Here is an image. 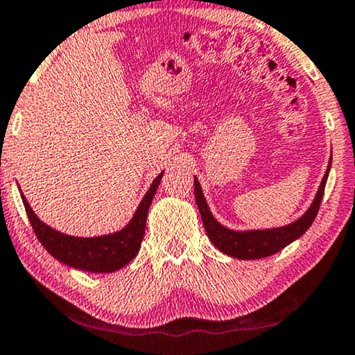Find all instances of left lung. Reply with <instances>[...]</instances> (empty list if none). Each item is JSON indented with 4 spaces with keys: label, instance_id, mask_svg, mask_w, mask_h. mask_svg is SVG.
Segmentation results:
<instances>
[{
    "label": "left lung",
    "instance_id": "left-lung-1",
    "mask_svg": "<svg viewBox=\"0 0 355 355\" xmlns=\"http://www.w3.org/2000/svg\"><path fill=\"white\" fill-rule=\"evenodd\" d=\"M331 169V157H329V163L324 176L320 182V187L315 198L312 200V205L307 208V211L297 220L289 223L286 226L279 227H268V230H231L213 216V213L208 207L207 198L203 196L202 186L198 179L193 176V192H196V202L200 211L203 227H205L208 237L216 245L218 250L223 254L232 257V259L239 260H259L265 259V257L275 255L276 252L283 250L286 245L291 242L297 241L300 236L305 234V231L312 226V223L317 216L320 203H322L324 186H327V179Z\"/></svg>",
    "mask_w": 355,
    "mask_h": 355
}]
</instances>
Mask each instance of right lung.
I'll use <instances>...</instances> for the list:
<instances>
[{
  "label": "right lung",
  "instance_id": "1",
  "mask_svg": "<svg viewBox=\"0 0 355 355\" xmlns=\"http://www.w3.org/2000/svg\"><path fill=\"white\" fill-rule=\"evenodd\" d=\"M163 173L164 171L159 173L150 184L147 193L140 200L137 210L128 225L116 232L95 237L69 236L48 226L28 205L21 187H19V191H21L24 207H26L33 232H35L37 239L42 242V245L48 250V254L60 260L61 263L72 266V268L90 271V273H113V271H118L130 263L134 257L139 254L145 234L148 208L152 205Z\"/></svg>",
  "mask_w": 355,
  "mask_h": 355
}]
</instances>
